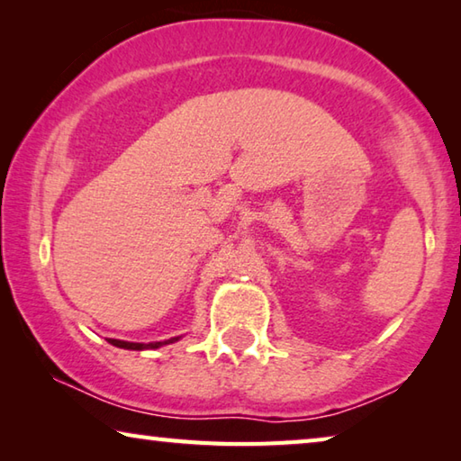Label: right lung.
I'll return each instance as SVG.
<instances>
[{
    "mask_svg": "<svg viewBox=\"0 0 461 461\" xmlns=\"http://www.w3.org/2000/svg\"><path fill=\"white\" fill-rule=\"evenodd\" d=\"M107 341L115 348L138 349V352H142V349H156L160 346H167V343H175V341H178V338H170V339H165V341H152V343H136V341H122V339H107Z\"/></svg>",
    "mask_w": 461,
    "mask_h": 461,
    "instance_id": "obj_1",
    "label": "right lung"
}]
</instances>
